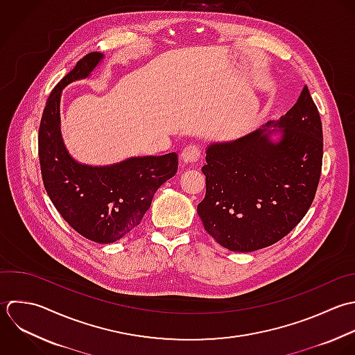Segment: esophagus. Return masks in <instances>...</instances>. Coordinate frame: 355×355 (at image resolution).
Masks as SVG:
<instances>
[{
    "mask_svg": "<svg viewBox=\"0 0 355 355\" xmlns=\"http://www.w3.org/2000/svg\"><path fill=\"white\" fill-rule=\"evenodd\" d=\"M200 159V149L196 145H188L181 152V160L184 163H196Z\"/></svg>",
    "mask_w": 355,
    "mask_h": 355,
    "instance_id": "1",
    "label": "esophagus"
}]
</instances>
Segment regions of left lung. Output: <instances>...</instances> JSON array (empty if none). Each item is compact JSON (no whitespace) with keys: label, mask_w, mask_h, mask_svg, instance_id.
<instances>
[{"label":"left lung","mask_w":355,"mask_h":355,"mask_svg":"<svg viewBox=\"0 0 355 355\" xmlns=\"http://www.w3.org/2000/svg\"><path fill=\"white\" fill-rule=\"evenodd\" d=\"M278 135L274 141L270 137ZM322 124L304 85L278 121L206 149L205 230L231 252H254L286 236L309 211L322 168Z\"/></svg>","instance_id":"1"}]
</instances>
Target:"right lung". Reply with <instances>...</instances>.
Listing matches in <instances>:
<instances>
[{"instance_id":"add662e5","label":"right lung","mask_w":355,"mask_h":355,"mask_svg":"<svg viewBox=\"0 0 355 355\" xmlns=\"http://www.w3.org/2000/svg\"><path fill=\"white\" fill-rule=\"evenodd\" d=\"M102 58L85 55L52 89L40 123L38 157L45 191L64 221L89 241L113 243L141 224L155 192L175 175L178 156H138L109 166L70 156L60 134L62 89L87 78Z\"/></svg>"}]
</instances>
